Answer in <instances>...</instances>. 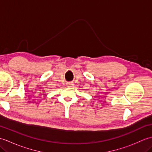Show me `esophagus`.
<instances>
[{"label": "esophagus", "mask_w": 152, "mask_h": 152, "mask_svg": "<svg viewBox=\"0 0 152 152\" xmlns=\"http://www.w3.org/2000/svg\"><path fill=\"white\" fill-rule=\"evenodd\" d=\"M72 83H71L70 82H69V83H67V86H69V87H70V86H72Z\"/></svg>", "instance_id": "esophagus-1"}]
</instances>
